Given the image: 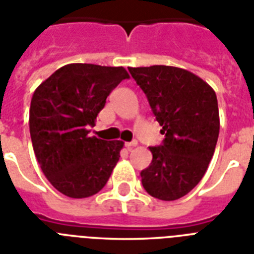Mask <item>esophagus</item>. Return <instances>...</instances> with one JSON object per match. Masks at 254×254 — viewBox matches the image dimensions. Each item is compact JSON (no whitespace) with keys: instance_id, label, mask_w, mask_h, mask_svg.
I'll return each mask as SVG.
<instances>
[{"instance_id":"1","label":"esophagus","mask_w":254,"mask_h":254,"mask_svg":"<svg viewBox=\"0 0 254 254\" xmlns=\"http://www.w3.org/2000/svg\"><path fill=\"white\" fill-rule=\"evenodd\" d=\"M134 146H137V141H133V142H125V147H127V150H130Z\"/></svg>"}]
</instances>
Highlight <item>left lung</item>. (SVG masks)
<instances>
[{
  "mask_svg": "<svg viewBox=\"0 0 254 254\" xmlns=\"http://www.w3.org/2000/svg\"><path fill=\"white\" fill-rule=\"evenodd\" d=\"M129 72L165 134L161 146L149 147L153 161L141 171L143 189L159 200H177L201 181L215 153L220 130L216 93L179 67H130Z\"/></svg>",
  "mask_w": 254,
  "mask_h": 254,
  "instance_id": "8db88e82",
  "label": "left lung"
}]
</instances>
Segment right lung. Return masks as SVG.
Wrapping results in <instances>:
<instances>
[{
    "mask_svg": "<svg viewBox=\"0 0 254 254\" xmlns=\"http://www.w3.org/2000/svg\"><path fill=\"white\" fill-rule=\"evenodd\" d=\"M124 79H129L124 67L71 63L34 91L29 117L34 153L45 177L65 196L97 193L119 162L123 141L88 134Z\"/></svg>",
    "mask_w": 254,
    "mask_h": 254,
    "instance_id": "1",
    "label": "right lung"
}]
</instances>
